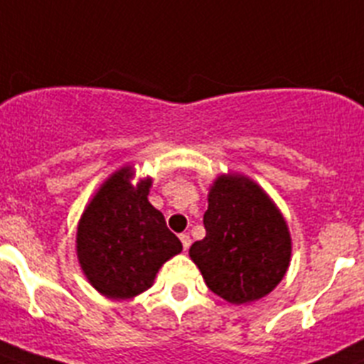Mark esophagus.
I'll use <instances>...</instances> for the list:
<instances>
[{"instance_id":"esophagus-1","label":"esophagus","mask_w":364,"mask_h":364,"mask_svg":"<svg viewBox=\"0 0 364 364\" xmlns=\"http://www.w3.org/2000/svg\"><path fill=\"white\" fill-rule=\"evenodd\" d=\"M179 240H181V244H183V250H188L190 247V244H192V240H190V237L186 235V233H181V235H179Z\"/></svg>"}]
</instances>
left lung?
I'll return each mask as SVG.
<instances>
[{
  "instance_id": "8db88e82",
  "label": "left lung",
  "mask_w": 364,
  "mask_h": 364,
  "mask_svg": "<svg viewBox=\"0 0 364 364\" xmlns=\"http://www.w3.org/2000/svg\"><path fill=\"white\" fill-rule=\"evenodd\" d=\"M203 223L206 237L192 244L190 257L213 293L239 305L280 284L289 267V230L257 183L220 176L208 193Z\"/></svg>"
}]
</instances>
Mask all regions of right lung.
<instances>
[{
  "label": "right lung",
  "mask_w": 364,
  "mask_h": 364,
  "mask_svg": "<svg viewBox=\"0 0 364 364\" xmlns=\"http://www.w3.org/2000/svg\"><path fill=\"white\" fill-rule=\"evenodd\" d=\"M132 171L114 172L87 205L77 255L95 289L113 300L144 293L166 260L183 250L165 217L149 203L151 179L131 185Z\"/></svg>",
  "instance_id": "right-lung-1"
}]
</instances>
